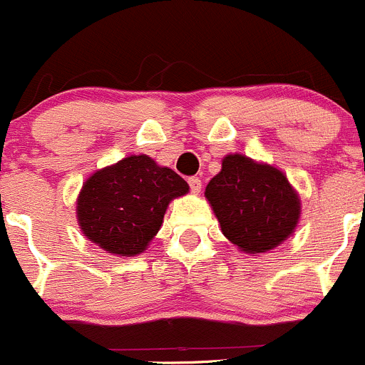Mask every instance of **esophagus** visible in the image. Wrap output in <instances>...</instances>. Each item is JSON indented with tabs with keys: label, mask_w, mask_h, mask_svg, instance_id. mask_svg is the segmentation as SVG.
<instances>
[{
	"label": "esophagus",
	"mask_w": 365,
	"mask_h": 365,
	"mask_svg": "<svg viewBox=\"0 0 365 365\" xmlns=\"http://www.w3.org/2000/svg\"><path fill=\"white\" fill-rule=\"evenodd\" d=\"M189 185H190V190H192L194 194H200L201 192V180L197 178V176H190V178H189Z\"/></svg>",
	"instance_id": "34e87169"
}]
</instances>
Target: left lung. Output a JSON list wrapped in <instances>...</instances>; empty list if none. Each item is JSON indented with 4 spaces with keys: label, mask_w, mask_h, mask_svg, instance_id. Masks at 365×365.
I'll return each mask as SVG.
<instances>
[{
    "label": "left lung",
    "mask_w": 365,
    "mask_h": 365,
    "mask_svg": "<svg viewBox=\"0 0 365 365\" xmlns=\"http://www.w3.org/2000/svg\"><path fill=\"white\" fill-rule=\"evenodd\" d=\"M205 196L224 237L247 254L277 247L300 219V200L284 173L240 153L224 157Z\"/></svg>",
    "instance_id": "1"
}]
</instances>
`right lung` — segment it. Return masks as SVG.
Returning <instances> with one entry per match:
<instances>
[{"label":"right lung","instance_id":"obj_1","mask_svg":"<svg viewBox=\"0 0 365 365\" xmlns=\"http://www.w3.org/2000/svg\"><path fill=\"white\" fill-rule=\"evenodd\" d=\"M187 192L185 180L152 157H125L83 183L77 222L84 237L104 251L138 256L159 233L169 201Z\"/></svg>","mask_w":365,"mask_h":365}]
</instances>
